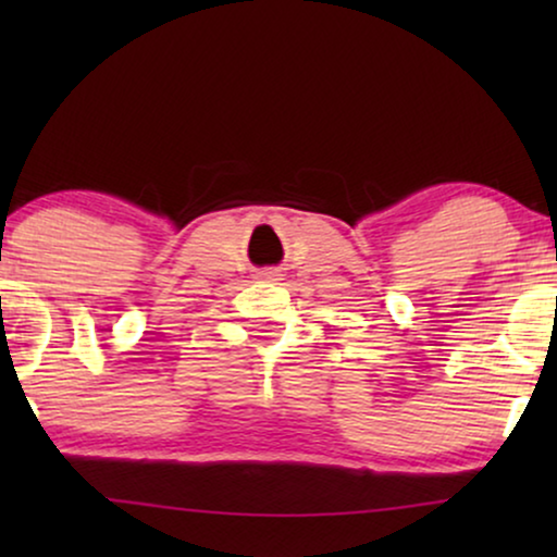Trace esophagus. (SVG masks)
<instances>
[{"mask_svg":"<svg viewBox=\"0 0 557 557\" xmlns=\"http://www.w3.org/2000/svg\"><path fill=\"white\" fill-rule=\"evenodd\" d=\"M258 276H261V278H269V281H278L281 271H278V269H263V271H258Z\"/></svg>","mask_w":557,"mask_h":557,"instance_id":"34e87169","label":"esophagus"}]
</instances>
